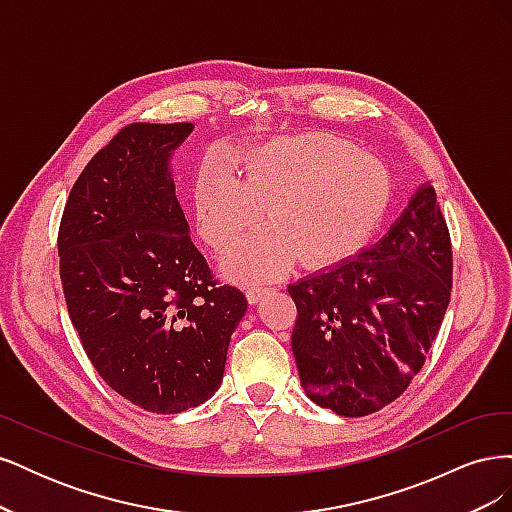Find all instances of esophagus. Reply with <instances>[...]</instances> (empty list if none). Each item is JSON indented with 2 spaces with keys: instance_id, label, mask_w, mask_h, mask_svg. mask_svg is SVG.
Returning a JSON list of instances; mask_svg holds the SVG:
<instances>
[{
  "instance_id": "esophagus-1",
  "label": "esophagus",
  "mask_w": 512,
  "mask_h": 512,
  "mask_svg": "<svg viewBox=\"0 0 512 512\" xmlns=\"http://www.w3.org/2000/svg\"><path fill=\"white\" fill-rule=\"evenodd\" d=\"M267 290H271V288L265 286V284H250V286L245 288V297H247V301H250V303H258L262 294H265Z\"/></svg>"
}]
</instances>
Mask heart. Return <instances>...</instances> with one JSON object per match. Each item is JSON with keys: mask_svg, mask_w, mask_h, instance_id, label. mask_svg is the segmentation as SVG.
<instances>
[{"mask_svg": "<svg viewBox=\"0 0 512 512\" xmlns=\"http://www.w3.org/2000/svg\"><path fill=\"white\" fill-rule=\"evenodd\" d=\"M241 181L220 160H205L192 181L196 230L226 254L258 226L267 230L232 252L224 271L237 280L275 277L294 260L329 267L367 243L391 203L389 168L331 134L280 136L247 153Z\"/></svg>", "mask_w": 512, "mask_h": 512, "instance_id": "1", "label": "heart"}]
</instances>
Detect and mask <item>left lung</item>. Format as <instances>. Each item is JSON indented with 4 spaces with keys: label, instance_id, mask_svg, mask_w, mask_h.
I'll return each mask as SVG.
<instances>
[{
    "label": "left lung",
    "instance_id": "8db88e82",
    "mask_svg": "<svg viewBox=\"0 0 512 512\" xmlns=\"http://www.w3.org/2000/svg\"><path fill=\"white\" fill-rule=\"evenodd\" d=\"M451 290V235L425 183L376 245L288 286L307 397L339 416L389 406L425 365Z\"/></svg>",
    "mask_w": 512,
    "mask_h": 512
}]
</instances>
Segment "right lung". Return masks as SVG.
Returning <instances> with one entry per match:
<instances>
[{"mask_svg":"<svg viewBox=\"0 0 512 512\" xmlns=\"http://www.w3.org/2000/svg\"><path fill=\"white\" fill-rule=\"evenodd\" d=\"M192 123H130L72 185L57 250L68 314L102 380L156 414L220 389L245 294L218 284L175 196Z\"/></svg>","mask_w":512,"mask_h":512,"instance_id":"add662e5","label":"right lung"}]
</instances>
